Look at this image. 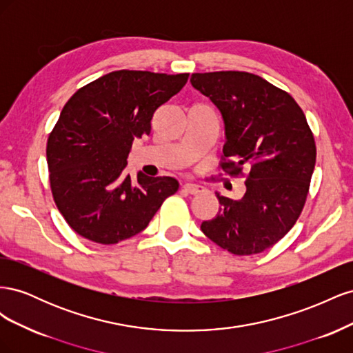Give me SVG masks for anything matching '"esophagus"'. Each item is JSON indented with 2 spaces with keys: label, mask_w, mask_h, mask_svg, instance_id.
Returning <instances> with one entry per match:
<instances>
[{
  "label": "esophagus",
  "mask_w": 353,
  "mask_h": 353,
  "mask_svg": "<svg viewBox=\"0 0 353 353\" xmlns=\"http://www.w3.org/2000/svg\"><path fill=\"white\" fill-rule=\"evenodd\" d=\"M183 191H185V193H188V194H200V193H203V191H206V188L196 185V184H184Z\"/></svg>",
  "instance_id": "34e87169"
}]
</instances>
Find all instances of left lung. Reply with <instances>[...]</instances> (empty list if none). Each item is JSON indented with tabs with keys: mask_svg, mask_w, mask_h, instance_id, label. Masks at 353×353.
I'll return each mask as SVG.
<instances>
[{
	"mask_svg": "<svg viewBox=\"0 0 353 353\" xmlns=\"http://www.w3.org/2000/svg\"><path fill=\"white\" fill-rule=\"evenodd\" d=\"M190 82L221 112L228 159L222 169H249L244 196L216 193L218 215L200 228L232 254L261 253L292 230L305 206L316 159L305 113L290 94L253 73H193Z\"/></svg>",
	"mask_w": 353,
	"mask_h": 353,
	"instance_id": "left-lung-1",
	"label": "left lung"
}]
</instances>
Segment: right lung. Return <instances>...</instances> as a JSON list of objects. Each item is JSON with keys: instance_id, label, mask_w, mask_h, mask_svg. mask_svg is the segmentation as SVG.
I'll list each match as a JSON object with an SVG mask.
<instances>
[{"instance_id": "add662e5", "label": "right lung", "mask_w": 353, "mask_h": 353, "mask_svg": "<svg viewBox=\"0 0 353 353\" xmlns=\"http://www.w3.org/2000/svg\"><path fill=\"white\" fill-rule=\"evenodd\" d=\"M188 73L116 70L74 92L48 137L56 205L81 237L116 244L141 232L176 193L178 181L125 175L134 140L150 135L154 112L183 90Z\"/></svg>"}]
</instances>
